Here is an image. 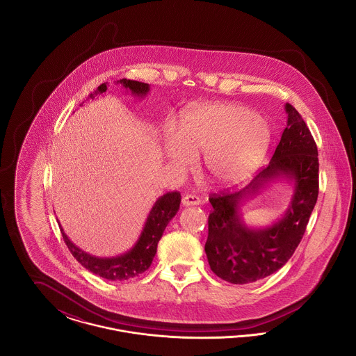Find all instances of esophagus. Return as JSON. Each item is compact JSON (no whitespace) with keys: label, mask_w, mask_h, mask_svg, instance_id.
Masks as SVG:
<instances>
[{"label":"esophagus","mask_w":356,"mask_h":356,"mask_svg":"<svg viewBox=\"0 0 356 356\" xmlns=\"http://www.w3.org/2000/svg\"><path fill=\"white\" fill-rule=\"evenodd\" d=\"M200 203H202L200 199L197 196H193V195H186L181 200L183 207H192V205H199Z\"/></svg>","instance_id":"obj_1"}]
</instances>
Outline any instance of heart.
Returning <instances> with one entry per match:
<instances>
[{
  "mask_svg": "<svg viewBox=\"0 0 356 356\" xmlns=\"http://www.w3.org/2000/svg\"><path fill=\"white\" fill-rule=\"evenodd\" d=\"M271 144L270 128L250 108L211 104L189 111L173 137H167L164 154L173 168L186 170L203 156L207 175L218 183L250 177Z\"/></svg>",
  "mask_w": 356,
  "mask_h": 356,
  "instance_id": "obj_1",
  "label": "heart"
}]
</instances>
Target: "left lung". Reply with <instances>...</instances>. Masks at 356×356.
Wrapping results in <instances>:
<instances>
[{
	"label": "left lung",
	"instance_id": "1",
	"mask_svg": "<svg viewBox=\"0 0 356 356\" xmlns=\"http://www.w3.org/2000/svg\"><path fill=\"white\" fill-rule=\"evenodd\" d=\"M287 128L283 131L267 168L235 193H213L208 218L205 254L211 270L232 284H247L279 271L293 254L318 200V148L305 120L284 105ZM293 184L285 213L271 226L251 227L242 219L241 207L272 182Z\"/></svg>",
	"mask_w": 356,
	"mask_h": 356
}]
</instances>
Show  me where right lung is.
Wrapping results in <instances>:
<instances>
[{
    "label": "right lung",
    "instance_id": "1",
    "mask_svg": "<svg viewBox=\"0 0 356 356\" xmlns=\"http://www.w3.org/2000/svg\"><path fill=\"white\" fill-rule=\"evenodd\" d=\"M118 84L121 85L134 97H138V99L147 97L149 92V85L134 81V80L122 79L118 81ZM105 92H106V84H102L93 93L89 95L88 99L93 100L96 96L104 95ZM180 202H181V196L179 192H167L165 195L160 196L153 204L147 216V220L144 222V227L141 229V234L136 240L135 244L132 245V248L125 254L112 256V257H100V256L86 254L69 240L60 222L58 225L61 228V234L65 244L68 245L69 251L84 268L88 271L93 272L95 275L100 276L102 279L112 280V282H118V280L121 282V280H128L138 276L140 273L147 271L151 267L153 257L157 251V243L163 236V232L168 225V222L177 213L180 208Z\"/></svg>",
    "mask_w": 356,
    "mask_h": 356
}]
</instances>
